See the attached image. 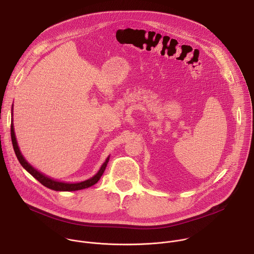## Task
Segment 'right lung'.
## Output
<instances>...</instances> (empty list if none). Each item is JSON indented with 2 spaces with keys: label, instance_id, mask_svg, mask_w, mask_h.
I'll use <instances>...</instances> for the list:
<instances>
[{
  "label": "right lung",
  "instance_id": "add662e5",
  "mask_svg": "<svg viewBox=\"0 0 254 254\" xmlns=\"http://www.w3.org/2000/svg\"><path fill=\"white\" fill-rule=\"evenodd\" d=\"M12 115H13V110H12ZM11 137H12V143H13V148H14L15 154L17 156L18 161L22 165V167L28 173H30L36 180H38L43 186H45V187H47V188H49L51 190H54V191H77V190H82V189H86L88 187L93 186L94 184H96L98 182V180L102 176V174H103V172H104V170H105V168L107 166L108 160H110V156H108L106 158L105 162L102 164V166L99 169V171L96 173V175H94L92 178H90L88 180L83 181V182H80V183H65V182H60V181L51 179V178L45 176L44 174L40 173L39 171H37L35 168H33L24 159V157L22 156V154H21V152L19 150V147H18L17 139H16V136H15V131H14L13 122L11 124Z\"/></svg>",
  "mask_w": 254,
  "mask_h": 254
}]
</instances>
